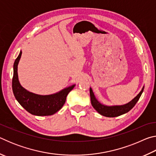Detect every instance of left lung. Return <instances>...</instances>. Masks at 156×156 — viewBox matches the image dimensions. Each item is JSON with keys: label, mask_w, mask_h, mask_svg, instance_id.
Instances as JSON below:
<instances>
[{"label": "left lung", "mask_w": 156, "mask_h": 156, "mask_svg": "<svg viewBox=\"0 0 156 156\" xmlns=\"http://www.w3.org/2000/svg\"><path fill=\"white\" fill-rule=\"evenodd\" d=\"M144 87L142 89L141 91L134 98L129 102L127 104H125L124 105H120V106H106L100 103L98 101L97 99L95 97L94 94L93 93L91 88L89 89V92H90V97H91V102L93 107L96 109L100 115L106 116V117H117L129 112L132 108L135 106L137 102L140 98L141 95L143 92Z\"/></svg>", "instance_id": "8db88e82"}]
</instances>
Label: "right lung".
<instances>
[{"label": "right lung", "instance_id": "1", "mask_svg": "<svg viewBox=\"0 0 156 156\" xmlns=\"http://www.w3.org/2000/svg\"><path fill=\"white\" fill-rule=\"evenodd\" d=\"M22 52L16 59L14 64V76L12 78V90L19 104L31 114L43 116L51 115L56 113L65 103L66 98L75 84L62 89L56 94L41 96L26 90L20 85L18 77V65Z\"/></svg>", "mask_w": 156, "mask_h": 156}]
</instances>
